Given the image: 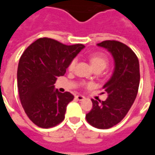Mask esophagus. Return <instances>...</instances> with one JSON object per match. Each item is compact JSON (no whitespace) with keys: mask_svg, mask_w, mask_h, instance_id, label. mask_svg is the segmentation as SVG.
Returning a JSON list of instances; mask_svg holds the SVG:
<instances>
[{"mask_svg":"<svg viewBox=\"0 0 155 155\" xmlns=\"http://www.w3.org/2000/svg\"><path fill=\"white\" fill-rule=\"evenodd\" d=\"M75 98L77 99L78 101H80L84 100V96H83V95H76V96H75Z\"/></svg>","mask_w":155,"mask_h":155,"instance_id":"34e87169","label":"esophagus"}]
</instances>
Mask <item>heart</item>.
Returning a JSON list of instances; mask_svg holds the SVG:
<instances>
[{
	"label": "heart",
	"mask_w": 155,
	"mask_h": 155,
	"mask_svg": "<svg viewBox=\"0 0 155 155\" xmlns=\"http://www.w3.org/2000/svg\"><path fill=\"white\" fill-rule=\"evenodd\" d=\"M90 61H91L92 66L94 70L97 69H101L104 70V68L106 67L108 64V59L107 57L102 53H94L90 56ZM76 64V59H73L72 61L70 62L68 69L69 71H73L74 69Z\"/></svg>",
	"instance_id": "heart-1"
}]
</instances>
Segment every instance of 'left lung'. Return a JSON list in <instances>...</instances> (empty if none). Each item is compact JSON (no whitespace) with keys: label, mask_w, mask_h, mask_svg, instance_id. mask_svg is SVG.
Here are the masks:
<instances>
[{"label":"left lung","mask_w":155,"mask_h":155,"mask_svg":"<svg viewBox=\"0 0 155 155\" xmlns=\"http://www.w3.org/2000/svg\"><path fill=\"white\" fill-rule=\"evenodd\" d=\"M97 45L112 54L114 69L103 86L108 98L104 101L92 99L93 107L85 118L92 126L104 130L120 123L135 101L140 85V63L134 52L120 41H104Z\"/></svg>","instance_id":"1"}]
</instances>
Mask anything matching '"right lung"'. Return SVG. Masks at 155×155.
Returning a JSON list of instances; mask_svg holds the SVG:
<instances>
[{"instance_id":"obj_1","label":"right lung","mask_w":155,"mask_h":155,"mask_svg":"<svg viewBox=\"0 0 155 155\" xmlns=\"http://www.w3.org/2000/svg\"><path fill=\"white\" fill-rule=\"evenodd\" d=\"M84 48L82 44L66 45L44 37L23 52L17 69L19 96L25 114L37 126L48 129L64 120L74 95L54 90V84Z\"/></svg>"}]
</instances>
